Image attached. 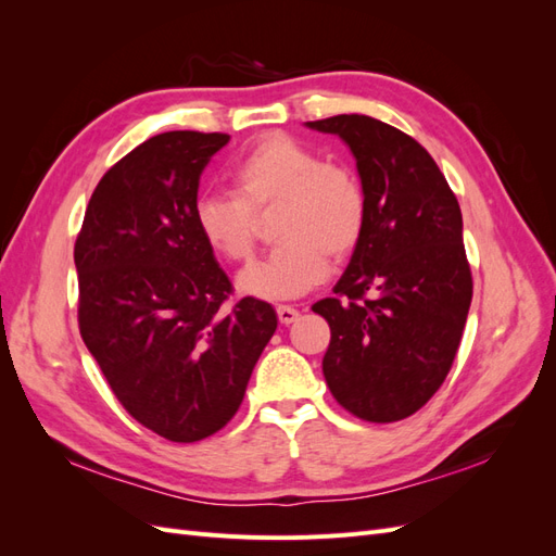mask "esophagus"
Returning a JSON list of instances; mask_svg holds the SVG:
<instances>
[{
	"label": "esophagus",
	"mask_w": 556,
	"mask_h": 556,
	"mask_svg": "<svg viewBox=\"0 0 556 556\" xmlns=\"http://www.w3.org/2000/svg\"><path fill=\"white\" fill-rule=\"evenodd\" d=\"M276 313H278V319H280L282 325H292V323H296V319H299V311L292 308V306H278Z\"/></svg>",
	"instance_id": "obj_1"
}]
</instances>
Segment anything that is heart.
<instances>
[{
    "label": "heart",
    "mask_w": 556,
    "mask_h": 556,
    "mask_svg": "<svg viewBox=\"0 0 556 556\" xmlns=\"http://www.w3.org/2000/svg\"><path fill=\"white\" fill-rule=\"evenodd\" d=\"M231 192H204L194 201L201 239L227 262H243L255 248V213L276 206L278 243L243 268L239 288L257 299L285 301L308 292L364 237L368 201L362 178L341 162L288 134H266L231 166Z\"/></svg>",
    "instance_id": "b5f03b06"
}]
</instances>
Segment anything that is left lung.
Wrapping results in <instances>:
<instances>
[{"instance_id": "8db88e82", "label": "left lung", "mask_w": 556, "mask_h": 556, "mask_svg": "<svg viewBox=\"0 0 556 556\" xmlns=\"http://www.w3.org/2000/svg\"><path fill=\"white\" fill-rule=\"evenodd\" d=\"M306 127L341 137L357 160L368 217L323 315L333 399L366 422H399L439 392L462 343L473 278L462 208L439 164L408 134L368 115Z\"/></svg>"}]
</instances>
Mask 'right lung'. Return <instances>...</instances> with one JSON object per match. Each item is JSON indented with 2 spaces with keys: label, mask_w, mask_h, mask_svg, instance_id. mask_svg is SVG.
<instances>
[{
  "label": "right lung",
  "mask_w": 556,
  "mask_h": 556,
  "mask_svg": "<svg viewBox=\"0 0 556 556\" xmlns=\"http://www.w3.org/2000/svg\"><path fill=\"white\" fill-rule=\"evenodd\" d=\"M229 134L164 131L113 164L74 245L78 327L123 408L174 443L237 415L278 317L231 282L194 225L201 172Z\"/></svg>",
  "instance_id": "obj_1"
}]
</instances>
